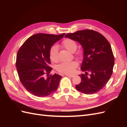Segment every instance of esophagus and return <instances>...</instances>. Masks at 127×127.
I'll list each match as a JSON object with an SVG mask.
<instances>
[{
  "mask_svg": "<svg viewBox=\"0 0 127 127\" xmlns=\"http://www.w3.org/2000/svg\"><path fill=\"white\" fill-rule=\"evenodd\" d=\"M65 76H68V77H74V75H69V74H65Z\"/></svg>",
  "mask_w": 127,
  "mask_h": 127,
  "instance_id": "34e87169",
  "label": "esophagus"
}]
</instances>
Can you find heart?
Wrapping results in <instances>:
<instances>
[{
    "label": "heart",
    "instance_id": "b5f03b06",
    "mask_svg": "<svg viewBox=\"0 0 127 127\" xmlns=\"http://www.w3.org/2000/svg\"><path fill=\"white\" fill-rule=\"evenodd\" d=\"M63 46L71 52H74L76 50L77 44L76 42L70 39H66L62 42ZM79 55V54H78ZM50 58L53 62L58 61V47L57 45H53L50 48L49 52ZM77 66L76 61L70 62H63L57 66V70L63 74H70L73 73Z\"/></svg>",
    "mask_w": 127,
    "mask_h": 127
}]
</instances>
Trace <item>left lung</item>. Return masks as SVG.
Returning <instances> with one entry per match:
<instances>
[{
	"mask_svg": "<svg viewBox=\"0 0 127 127\" xmlns=\"http://www.w3.org/2000/svg\"><path fill=\"white\" fill-rule=\"evenodd\" d=\"M65 37L79 42L83 51L81 69L85 74L79 75L81 81L75 86L76 90L86 94L98 92L112 74L115 59L111 45L102 35L89 29L67 34Z\"/></svg>",
	"mask_w": 127,
	"mask_h": 127,
	"instance_id": "1",
	"label": "left lung"
}]
</instances>
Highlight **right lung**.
Here are the masks:
<instances>
[{
	"instance_id": "obj_1",
	"label": "right lung",
	"mask_w": 127,
	"mask_h": 127,
	"mask_svg": "<svg viewBox=\"0 0 127 127\" xmlns=\"http://www.w3.org/2000/svg\"><path fill=\"white\" fill-rule=\"evenodd\" d=\"M65 35L36 34L24 42L17 52L16 66L20 81L29 93L39 97L50 95L57 90L62 76H49L51 47ZM47 74L45 78L44 75Z\"/></svg>"
}]
</instances>
